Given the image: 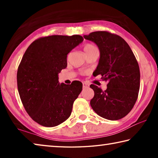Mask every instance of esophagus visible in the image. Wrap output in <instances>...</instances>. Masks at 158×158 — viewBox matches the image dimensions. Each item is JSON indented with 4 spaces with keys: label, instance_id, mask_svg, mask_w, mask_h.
<instances>
[{
    "label": "esophagus",
    "instance_id": "esophagus-1",
    "mask_svg": "<svg viewBox=\"0 0 158 158\" xmlns=\"http://www.w3.org/2000/svg\"><path fill=\"white\" fill-rule=\"evenodd\" d=\"M89 87V84L86 82H83V89H87Z\"/></svg>",
    "mask_w": 158,
    "mask_h": 158
}]
</instances>
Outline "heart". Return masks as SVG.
Segmentation results:
<instances>
[{"instance_id":"obj_1","label":"heart","mask_w":158,"mask_h":158,"mask_svg":"<svg viewBox=\"0 0 158 158\" xmlns=\"http://www.w3.org/2000/svg\"><path fill=\"white\" fill-rule=\"evenodd\" d=\"M94 48H95V47L92 44H85L84 46V50L85 52H88V51H90V50H91L93 49H94Z\"/></svg>"}]
</instances>
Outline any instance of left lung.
Returning <instances> with one entry per match:
<instances>
[{
    "label": "left lung",
    "instance_id": "obj_1",
    "mask_svg": "<svg viewBox=\"0 0 158 158\" xmlns=\"http://www.w3.org/2000/svg\"><path fill=\"white\" fill-rule=\"evenodd\" d=\"M85 39L98 45L100 52L95 76L101 74L107 81L105 91L91 84L94 97L90 106L104 118L116 121L132 110L140 87V71L137 60L128 44L121 37L108 31H95Z\"/></svg>",
    "mask_w": 158,
    "mask_h": 158
}]
</instances>
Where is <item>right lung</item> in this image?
Masks as SVG:
<instances>
[{
    "instance_id": "add662e5",
    "label": "right lung",
    "mask_w": 158,
    "mask_h": 158,
    "mask_svg": "<svg viewBox=\"0 0 158 158\" xmlns=\"http://www.w3.org/2000/svg\"><path fill=\"white\" fill-rule=\"evenodd\" d=\"M84 40L79 35L42 37L32 42L18 67V91L26 112L44 127H55L68 118L82 83H58L67 55Z\"/></svg>"
}]
</instances>
